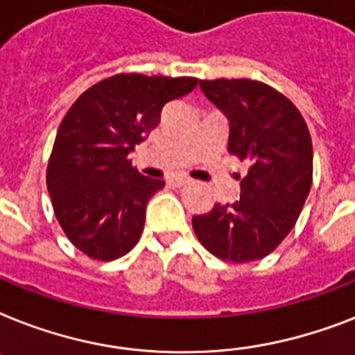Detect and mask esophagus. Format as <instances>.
<instances>
[{
  "mask_svg": "<svg viewBox=\"0 0 355 355\" xmlns=\"http://www.w3.org/2000/svg\"><path fill=\"white\" fill-rule=\"evenodd\" d=\"M187 184H189V178L186 177H173L171 180H169V186L173 187H184L187 186Z\"/></svg>",
  "mask_w": 355,
  "mask_h": 355,
  "instance_id": "obj_1",
  "label": "esophagus"
}]
</instances>
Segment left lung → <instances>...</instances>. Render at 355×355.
<instances>
[{"instance_id": "1", "label": "left lung", "mask_w": 355, "mask_h": 355, "mask_svg": "<svg viewBox=\"0 0 355 355\" xmlns=\"http://www.w3.org/2000/svg\"><path fill=\"white\" fill-rule=\"evenodd\" d=\"M230 123L227 151L248 160L241 197L193 217L198 241L215 257L252 262L292 232L312 186V138L286 96L255 80H200Z\"/></svg>"}]
</instances>
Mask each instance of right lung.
Masks as SVG:
<instances>
[{"instance_id":"right-lung-1","label":"right lung","mask_w":355,"mask_h":355,"mask_svg":"<svg viewBox=\"0 0 355 355\" xmlns=\"http://www.w3.org/2000/svg\"><path fill=\"white\" fill-rule=\"evenodd\" d=\"M197 83L189 76L116 74L67 111L49 160L47 189L58 223L87 257L112 261L137 246L149 198L166 182L140 175L129 153L160 123L164 105Z\"/></svg>"}]
</instances>
